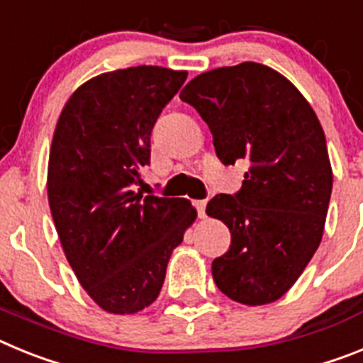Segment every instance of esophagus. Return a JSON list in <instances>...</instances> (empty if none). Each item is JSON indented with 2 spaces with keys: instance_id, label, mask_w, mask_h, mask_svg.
Masks as SVG:
<instances>
[{
  "instance_id": "esophagus-1",
  "label": "esophagus",
  "mask_w": 363,
  "mask_h": 363,
  "mask_svg": "<svg viewBox=\"0 0 363 363\" xmlns=\"http://www.w3.org/2000/svg\"><path fill=\"white\" fill-rule=\"evenodd\" d=\"M194 207H196V211H198V216L205 218V207H207V201L196 200V201H194Z\"/></svg>"
}]
</instances>
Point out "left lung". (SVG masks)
<instances>
[{
	"label": "left lung",
	"mask_w": 363,
	"mask_h": 363,
	"mask_svg": "<svg viewBox=\"0 0 363 363\" xmlns=\"http://www.w3.org/2000/svg\"><path fill=\"white\" fill-rule=\"evenodd\" d=\"M179 98L209 125L223 165L249 163L238 192L207 203L230 230L229 251L213 262L214 281L238 303H271L322 242L333 191L322 125L289 79L255 62L200 74Z\"/></svg>",
	"instance_id": "1"
}]
</instances>
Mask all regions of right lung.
<instances>
[{
	"mask_svg": "<svg viewBox=\"0 0 363 363\" xmlns=\"http://www.w3.org/2000/svg\"><path fill=\"white\" fill-rule=\"evenodd\" d=\"M185 79L152 65L99 74L57 120L50 213L74 274L107 313H138L158 298L172 249L196 220L189 200L136 192L154 123Z\"/></svg>",
	"mask_w": 363,
	"mask_h": 363,
	"instance_id": "right-lung-1",
	"label": "right lung"
}]
</instances>
